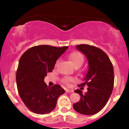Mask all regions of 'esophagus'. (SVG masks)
<instances>
[{
	"label": "esophagus",
	"instance_id": "34e87169",
	"mask_svg": "<svg viewBox=\"0 0 129 129\" xmlns=\"http://www.w3.org/2000/svg\"><path fill=\"white\" fill-rule=\"evenodd\" d=\"M66 92H67V93H72V92H73V90L68 89V88H67V89L66 90Z\"/></svg>",
	"mask_w": 129,
	"mask_h": 129
}]
</instances>
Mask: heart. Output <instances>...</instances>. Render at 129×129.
<instances>
[{"mask_svg":"<svg viewBox=\"0 0 129 129\" xmlns=\"http://www.w3.org/2000/svg\"><path fill=\"white\" fill-rule=\"evenodd\" d=\"M69 59L75 67H76L77 66H81L84 62L83 55H82L81 53H80L79 52H77V51L71 53L69 55ZM57 63H58V61H57L56 62V66H57ZM73 80L74 79L73 78L66 77V78H65L64 79H63V82L66 84H68L69 82L73 81Z\"/></svg>","mask_w":129,"mask_h":129,"instance_id":"obj_1","label":"heart"}]
</instances>
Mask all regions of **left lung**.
<instances>
[{"instance_id": "obj_1", "label": "left lung", "mask_w": 129, "mask_h": 129, "mask_svg": "<svg viewBox=\"0 0 129 129\" xmlns=\"http://www.w3.org/2000/svg\"><path fill=\"white\" fill-rule=\"evenodd\" d=\"M76 47L85 56L88 63V70L83 83L78 86L83 88L87 85L88 88L84 94L82 90H75L81 99L74 104L73 108L82 115H92L104 107L113 91V65L106 53L97 47L87 44L76 45Z\"/></svg>"}]
</instances>
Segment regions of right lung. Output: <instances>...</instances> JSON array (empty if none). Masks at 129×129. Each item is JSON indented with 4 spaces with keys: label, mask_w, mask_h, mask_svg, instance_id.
<instances>
[{
    "label": "right lung",
    "mask_w": 129,
    "mask_h": 129,
    "mask_svg": "<svg viewBox=\"0 0 129 129\" xmlns=\"http://www.w3.org/2000/svg\"><path fill=\"white\" fill-rule=\"evenodd\" d=\"M68 47L42 45L29 48L19 60L16 83L20 98L34 113L44 115L56 107L57 100L65 90L59 85L49 87L44 79L51 72L56 60Z\"/></svg>",
    "instance_id": "add662e5"
}]
</instances>
